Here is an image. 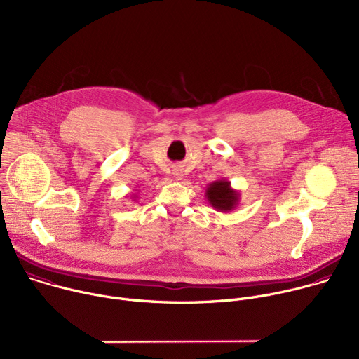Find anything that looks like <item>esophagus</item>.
<instances>
[{
  "label": "esophagus",
  "mask_w": 359,
  "mask_h": 359,
  "mask_svg": "<svg viewBox=\"0 0 359 359\" xmlns=\"http://www.w3.org/2000/svg\"><path fill=\"white\" fill-rule=\"evenodd\" d=\"M174 177H175L177 180H182V172L178 170V171H175V172H174Z\"/></svg>",
  "instance_id": "34e87169"
}]
</instances>
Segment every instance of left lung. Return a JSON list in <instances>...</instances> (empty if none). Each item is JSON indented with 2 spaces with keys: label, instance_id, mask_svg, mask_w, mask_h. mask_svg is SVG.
Wrapping results in <instances>:
<instances>
[{
  "label": "left lung",
  "instance_id": "left-lung-1",
  "mask_svg": "<svg viewBox=\"0 0 359 359\" xmlns=\"http://www.w3.org/2000/svg\"><path fill=\"white\" fill-rule=\"evenodd\" d=\"M205 198L219 212H230L240 203V192L227 180H217L207 185Z\"/></svg>",
  "mask_w": 359,
  "mask_h": 359
}]
</instances>
